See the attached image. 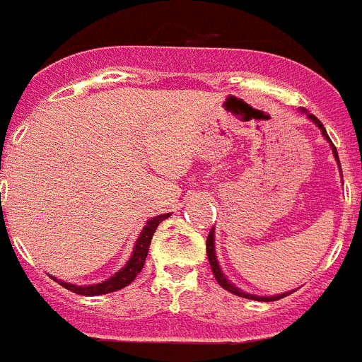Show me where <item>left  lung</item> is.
<instances>
[{"instance_id":"obj_1","label":"left lung","mask_w":362,"mask_h":362,"mask_svg":"<svg viewBox=\"0 0 362 362\" xmlns=\"http://www.w3.org/2000/svg\"><path fill=\"white\" fill-rule=\"evenodd\" d=\"M303 111L305 115H307L308 119L313 120L314 124L318 126L320 132H322V135L325 137V141H327L329 145H331V151H333V156H334V160H337V165L340 167V160H339V152H337V146L331 143V139H329V135L327 132H325L324 124L320 122L316 117H314L313 113H308L307 110H301ZM340 175H342V171H340ZM214 227H211L210 234H208L206 238V255H208V260H210V266H211V272H214V277H216V281L219 284H221L225 290H228V292L232 293H236V296H240V298H247V299H255V301H277V299L281 298H286L288 293L290 292H284V293H277V296H255V293H247V292H243V290H240V288L236 286V284H232L230 281H228L227 277H225V273H223L221 266H219V260H217V255H216V234H214Z\"/></svg>"}]
</instances>
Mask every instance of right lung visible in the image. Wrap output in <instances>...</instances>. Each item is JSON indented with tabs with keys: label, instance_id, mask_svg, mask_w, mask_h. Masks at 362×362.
Here are the masks:
<instances>
[{
	"label": "right lung",
	"instance_id": "1",
	"mask_svg": "<svg viewBox=\"0 0 362 362\" xmlns=\"http://www.w3.org/2000/svg\"><path fill=\"white\" fill-rule=\"evenodd\" d=\"M171 216V214H161V216L151 217L146 225L141 230L139 238H137V242L134 245V251H132L130 258H128V262L124 264V267H120L119 272L111 275L110 279H105L102 283L96 284H85V286H78V284H70L64 283V281H59L55 279L61 286L69 288L70 292L79 293V296H102V293H111L117 292L120 288L128 286L130 283H134V279L137 277V273H141L143 266H145L146 255H148V245H151V240L154 236L156 228L160 225L163 219Z\"/></svg>",
	"mask_w": 362,
	"mask_h": 362
}]
</instances>
